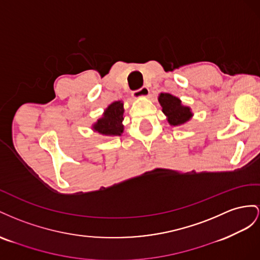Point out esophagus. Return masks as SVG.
<instances>
[{
    "instance_id": "esophagus-1",
    "label": "esophagus",
    "mask_w": 260,
    "mask_h": 260,
    "mask_svg": "<svg viewBox=\"0 0 260 260\" xmlns=\"http://www.w3.org/2000/svg\"><path fill=\"white\" fill-rule=\"evenodd\" d=\"M132 94H133V97L136 98V99H138V98H145V97H147L148 94H149V89H148V87L144 86V87H142L140 89H138V90L133 91Z\"/></svg>"
}]
</instances>
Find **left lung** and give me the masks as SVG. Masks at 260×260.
<instances>
[{
	"instance_id": "1",
	"label": "left lung",
	"mask_w": 260,
	"mask_h": 260,
	"mask_svg": "<svg viewBox=\"0 0 260 260\" xmlns=\"http://www.w3.org/2000/svg\"><path fill=\"white\" fill-rule=\"evenodd\" d=\"M159 102L162 107V112L167 115L170 125H182L189 121L192 116L190 108L183 106L181 100L172 94L160 93Z\"/></svg>"
}]
</instances>
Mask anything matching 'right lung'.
Segmentation results:
<instances>
[{"mask_svg": "<svg viewBox=\"0 0 260 260\" xmlns=\"http://www.w3.org/2000/svg\"><path fill=\"white\" fill-rule=\"evenodd\" d=\"M124 108L122 101H115L105 110L102 117L95 122L92 128L106 136H121L124 131Z\"/></svg>", "mask_w": 260, "mask_h": 260, "instance_id": "1", "label": "right lung"}]
</instances>
